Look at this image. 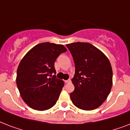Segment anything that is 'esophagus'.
I'll return each instance as SVG.
<instances>
[{
    "instance_id": "esophagus-1",
    "label": "esophagus",
    "mask_w": 130,
    "mask_h": 130,
    "mask_svg": "<svg viewBox=\"0 0 130 130\" xmlns=\"http://www.w3.org/2000/svg\"><path fill=\"white\" fill-rule=\"evenodd\" d=\"M65 83H70L71 82V79H68L67 80H65Z\"/></svg>"
}]
</instances>
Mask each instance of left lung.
I'll return each instance as SVG.
<instances>
[{
    "label": "left lung",
    "instance_id": "left-lung-1",
    "mask_svg": "<svg viewBox=\"0 0 130 130\" xmlns=\"http://www.w3.org/2000/svg\"><path fill=\"white\" fill-rule=\"evenodd\" d=\"M75 63V86L70 94L72 103L82 110L100 107L111 92L113 71L109 59L100 50L87 42L66 44Z\"/></svg>",
    "mask_w": 130,
    "mask_h": 130
}]
</instances>
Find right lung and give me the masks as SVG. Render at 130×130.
<instances>
[{"mask_svg": "<svg viewBox=\"0 0 130 130\" xmlns=\"http://www.w3.org/2000/svg\"><path fill=\"white\" fill-rule=\"evenodd\" d=\"M66 51L63 45L44 42L36 45L21 59L16 82L21 98L31 109L45 111L57 103L64 82L56 77L55 62Z\"/></svg>", "mask_w": 130, "mask_h": 130, "instance_id": "right-lung-1", "label": "right lung"}]
</instances>
